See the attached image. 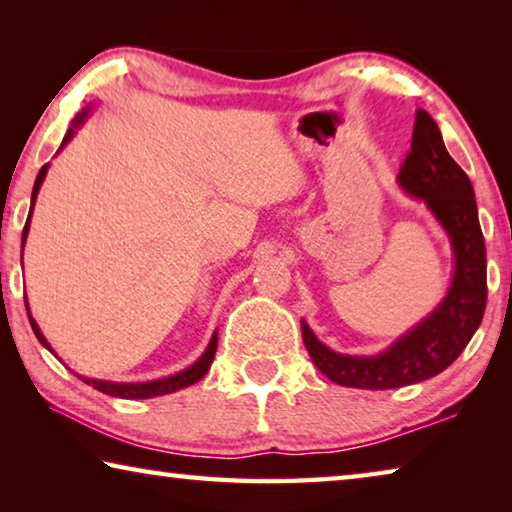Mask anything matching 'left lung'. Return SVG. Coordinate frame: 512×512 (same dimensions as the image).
<instances>
[{"instance_id": "8db88e82", "label": "left lung", "mask_w": 512, "mask_h": 512, "mask_svg": "<svg viewBox=\"0 0 512 512\" xmlns=\"http://www.w3.org/2000/svg\"><path fill=\"white\" fill-rule=\"evenodd\" d=\"M397 183L427 203L454 250V277L443 302L375 357L329 350L302 320V341L311 361L334 384L388 391L418 384L452 366L481 325L485 284V241L467 173L447 153L443 135L427 110L415 112L413 142Z\"/></svg>"}]
</instances>
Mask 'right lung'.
I'll use <instances>...</instances> for the list:
<instances>
[{
    "label": "right lung",
    "instance_id": "1",
    "mask_svg": "<svg viewBox=\"0 0 512 512\" xmlns=\"http://www.w3.org/2000/svg\"><path fill=\"white\" fill-rule=\"evenodd\" d=\"M85 117H88V110H83L81 115L72 121L74 126L69 128V131H67L65 140H63V146H65L69 140H72L74 131L83 124ZM47 169H49V164H45V167L40 169L38 178H36V185H33V194H31V212H33V203H36V196H38V192H40L42 180H45V176H47ZM31 212H29L27 225H24V232H22V250H24V241H27V235H29ZM27 314H29V323H31V327H33V332H36V336H38V341H40L42 345H45V348H47L49 352H54V350H51V345L47 343L45 336H42L38 323H36V320H33L31 311H29V302H27ZM216 343H219V339H216V332H214L210 345H207V350L201 354V359H198V361L194 363V366H189V368H185L183 372H178V375H171V377H164V379L142 381V384H117V381L88 379V377H81V375H79V377H81L88 386L97 388V391L106 393V395H110V397H121V400H146V397L167 395V393H173V391H180V388H185V386H192V384H196L198 379H203V377H205V372L210 370V366H212V359H214V352H216Z\"/></svg>",
    "mask_w": 512,
    "mask_h": 512
}]
</instances>
